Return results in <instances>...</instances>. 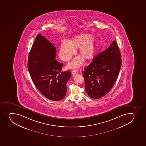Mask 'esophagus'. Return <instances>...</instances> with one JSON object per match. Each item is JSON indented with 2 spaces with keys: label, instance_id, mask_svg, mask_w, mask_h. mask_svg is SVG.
Returning <instances> with one entry per match:
<instances>
[{
  "label": "esophagus",
  "instance_id": "1",
  "mask_svg": "<svg viewBox=\"0 0 146 146\" xmlns=\"http://www.w3.org/2000/svg\"><path fill=\"white\" fill-rule=\"evenodd\" d=\"M78 73V70H73L72 72V75L73 76L76 75V74Z\"/></svg>",
  "mask_w": 146,
  "mask_h": 146
}]
</instances>
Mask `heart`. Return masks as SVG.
<instances>
[{"label":"heart","instance_id":"1","mask_svg":"<svg viewBox=\"0 0 146 146\" xmlns=\"http://www.w3.org/2000/svg\"><path fill=\"white\" fill-rule=\"evenodd\" d=\"M98 46V40L93 38L92 35L84 33L78 35L70 42L63 40L60 47V58L65 61H69L78 50L79 56L74 58L68 66L78 68L83 63L84 59L89 60L93 58Z\"/></svg>","mask_w":146,"mask_h":146}]
</instances>
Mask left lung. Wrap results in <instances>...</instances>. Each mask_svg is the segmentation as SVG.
Returning a JSON list of instances; mask_svg holds the SVG:
<instances>
[{"instance_id": "1", "label": "left lung", "mask_w": 146, "mask_h": 146, "mask_svg": "<svg viewBox=\"0 0 146 146\" xmlns=\"http://www.w3.org/2000/svg\"><path fill=\"white\" fill-rule=\"evenodd\" d=\"M121 66V53L114 40L83 71L88 95L92 98L99 99L107 94L113 86Z\"/></svg>"}]
</instances>
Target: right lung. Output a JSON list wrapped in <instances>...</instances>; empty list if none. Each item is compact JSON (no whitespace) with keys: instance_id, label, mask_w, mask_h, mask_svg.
<instances>
[{"instance_id":"1","label":"right lung","mask_w":146,"mask_h":146,"mask_svg":"<svg viewBox=\"0 0 146 146\" xmlns=\"http://www.w3.org/2000/svg\"><path fill=\"white\" fill-rule=\"evenodd\" d=\"M56 49L42 35L36 36L28 59V71L33 83L46 98L58 101L67 93L70 70L61 71L62 63L55 60Z\"/></svg>"}]
</instances>
